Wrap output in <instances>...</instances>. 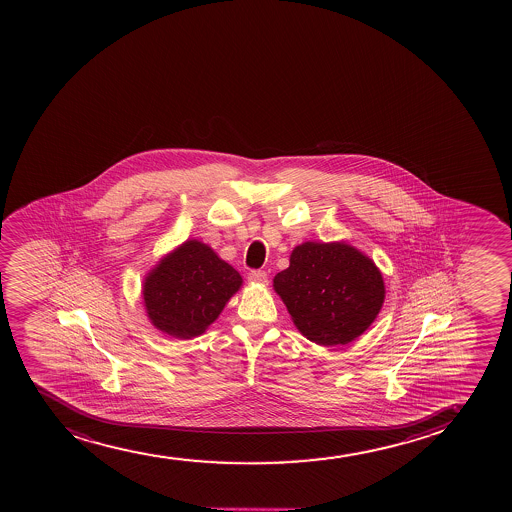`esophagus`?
Here are the masks:
<instances>
[{
	"label": "esophagus",
	"mask_w": 512,
	"mask_h": 512,
	"mask_svg": "<svg viewBox=\"0 0 512 512\" xmlns=\"http://www.w3.org/2000/svg\"><path fill=\"white\" fill-rule=\"evenodd\" d=\"M247 280L253 283H259V285H266L268 283V275L263 270H253L247 275Z\"/></svg>",
	"instance_id": "obj_1"
}]
</instances>
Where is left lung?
<instances>
[{"mask_svg": "<svg viewBox=\"0 0 512 512\" xmlns=\"http://www.w3.org/2000/svg\"><path fill=\"white\" fill-rule=\"evenodd\" d=\"M273 288L307 340L347 345L369 328L384 304V280L369 256L345 242H304Z\"/></svg>", "mask_w": 512, "mask_h": 512, "instance_id": "8db88e82", "label": "left lung"}]
</instances>
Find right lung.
I'll use <instances>...</instances> for the list:
<instances>
[{
	"label": "right lung",
	"mask_w": 512,
	"mask_h": 512,
	"mask_svg": "<svg viewBox=\"0 0 512 512\" xmlns=\"http://www.w3.org/2000/svg\"><path fill=\"white\" fill-rule=\"evenodd\" d=\"M242 277L212 247L186 241L160 259L143 282L147 316L165 335L189 340L224 311Z\"/></svg>",
	"instance_id": "add662e5"
}]
</instances>
